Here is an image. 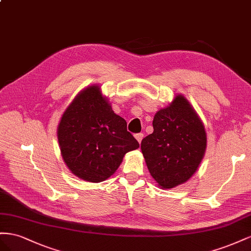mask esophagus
Masks as SVG:
<instances>
[{
    "label": "esophagus",
    "mask_w": 251,
    "mask_h": 251,
    "mask_svg": "<svg viewBox=\"0 0 251 251\" xmlns=\"http://www.w3.org/2000/svg\"><path fill=\"white\" fill-rule=\"evenodd\" d=\"M134 137H135V139H137V141L141 144L143 138H144V134H143V133H137V134L134 135Z\"/></svg>",
    "instance_id": "1"
}]
</instances>
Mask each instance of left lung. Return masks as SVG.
<instances>
[{"label": "left lung", "mask_w": 251, "mask_h": 251, "mask_svg": "<svg viewBox=\"0 0 251 251\" xmlns=\"http://www.w3.org/2000/svg\"><path fill=\"white\" fill-rule=\"evenodd\" d=\"M153 132L141 149L150 175L164 189L187 182L201 164L207 146L205 127L182 95L155 113Z\"/></svg>", "instance_id": "left-lung-1"}]
</instances>
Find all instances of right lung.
Segmentation results:
<instances>
[{"mask_svg": "<svg viewBox=\"0 0 251 251\" xmlns=\"http://www.w3.org/2000/svg\"><path fill=\"white\" fill-rule=\"evenodd\" d=\"M58 140L69 170L92 183L107 180L124 155L140 147L98 85L86 87L67 107L58 126Z\"/></svg>", "mask_w": 251, "mask_h": 251, "instance_id": "obj_1", "label": "right lung"}]
</instances>
